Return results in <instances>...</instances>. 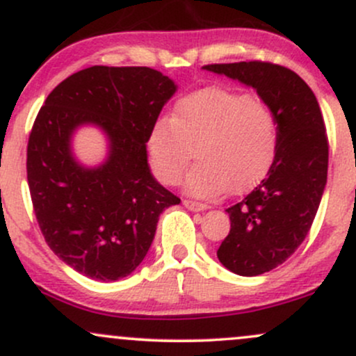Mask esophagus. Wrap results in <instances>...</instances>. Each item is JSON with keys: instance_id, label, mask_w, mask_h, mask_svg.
I'll return each mask as SVG.
<instances>
[{"instance_id": "obj_1", "label": "esophagus", "mask_w": 356, "mask_h": 356, "mask_svg": "<svg viewBox=\"0 0 356 356\" xmlns=\"http://www.w3.org/2000/svg\"><path fill=\"white\" fill-rule=\"evenodd\" d=\"M182 204L187 207V209L194 211V212L207 209V204H202V202H197V201H191V199H184Z\"/></svg>"}]
</instances>
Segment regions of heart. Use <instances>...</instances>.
Listing matches in <instances>:
<instances>
[{"label": "heart", "mask_w": 356, "mask_h": 356, "mask_svg": "<svg viewBox=\"0 0 356 356\" xmlns=\"http://www.w3.org/2000/svg\"><path fill=\"white\" fill-rule=\"evenodd\" d=\"M277 140V118L268 104L232 90L204 88L182 97L170 118L155 120L147 154L155 177L175 186L194 150L199 164L184 187L195 197L212 199L259 181L275 162Z\"/></svg>", "instance_id": "1"}]
</instances>
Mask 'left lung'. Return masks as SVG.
Returning <instances> with one entry per match:
<instances>
[{"instance_id": "8db88e82", "label": "left lung", "mask_w": 356, "mask_h": 356, "mask_svg": "<svg viewBox=\"0 0 356 356\" xmlns=\"http://www.w3.org/2000/svg\"><path fill=\"white\" fill-rule=\"evenodd\" d=\"M252 87L276 113L280 140L266 177L227 211L231 229L218 257L239 276L283 264L309 232L328 174V137L321 108L300 75L269 61L202 67Z\"/></svg>"}]
</instances>
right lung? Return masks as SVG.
<instances>
[{"label":"right lung","mask_w":356,"mask_h":356,"mask_svg":"<svg viewBox=\"0 0 356 356\" xmlns=\"http://www.w3.org/2000/svg\"><path fill=\"white\" fill-rule=\"evenodd\" d=\"M175 83L149 67L85 68L47 97L31 129L26 172L38 226L63 263L99 281L136 269L152 244L159 216L181 202L147 164V137ZM100 126L108 161L83 168L72 157L80 124Z\"/></svg>","instance_id":"1"}]
</instances>
